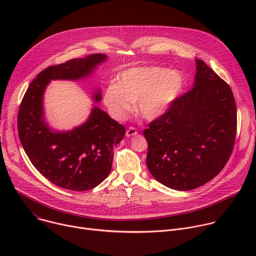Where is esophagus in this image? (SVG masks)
I'll list each match as a JSON object with an SVG mask.
<instances>
[{
	"label": "esophagus",
	"mask_w": 256,
	"mask_h": 256,
	"mask_svg": "<svg viewBox=\"0 0 256 256\" xmlns=\"http://www.w3.org/2000/svg\"><path fill=\"white\" fill-rule=\"evenodd\" d=\"M136 134H138V130L134 128H128V130H126V136H128V138H130V136H136Z\"/></svg>",
	"instance_id": "34e87169"
}]
</instances>
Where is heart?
<instances>
[{"mask_svg": "<svg viewBox=\"0 0 256 256\" xmlns=\"http://www.w3.org/2000/svg\"><path fill=\"white\" fill-rule=\"evenodd\" d=\"M186 84L184 72L163 66L130 68L109 83L103 102L114 120L126 118L136 102V112L146 120H156L166 114L181 96Z\"/></svg>", "mask_w": 256, "mask_h": 256, "instance_id": "obj_1", "label": "heart"}]
</instances>
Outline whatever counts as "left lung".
Returning a JSON list of instances; mask_svg holds the SVG:
<instances>
[{"mask_svg": "<svg viewBox=\"0 0 256 256\" xmlns=\"http://www.w3.org/2000/svg\"><path fill=\"white\" fill-rule=\"evenodd\" d=\"M192 89L144 130L152 176L176 190H190L216 176L229 160L237 128L229 85L196 60Z\"/></svg>", "mask_w": 256, "mask_h": 256, "instance_id": "left-lung-1", "label": "left lung"}]
</instances>
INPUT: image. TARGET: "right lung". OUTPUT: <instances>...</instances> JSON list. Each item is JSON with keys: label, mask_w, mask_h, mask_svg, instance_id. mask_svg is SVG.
I'll return each instance as SVG.
<instances>
[{"label": "right lung", "mask_w": 256, "mask_h": 256, "mask_svg": "<svg viewBox=\"0 0 256 256\" xmlns=\"http://www.w3.org/2000/svg\"><path fill=\"white\" fill-rule=\"evenodd\" d=\"M107 58L96 54L48 66L31 82L22 99L18 114L22 147L33 166L60 188L84 192L99 186L110 173L114 148L126 128L94 105L82 124L70 130H54L46 118V89L54 80H88ZM101 99V90L96 88L92 100L99 103Z\"/></svg>", "instance_id": "obj_1"}]
</instances>
